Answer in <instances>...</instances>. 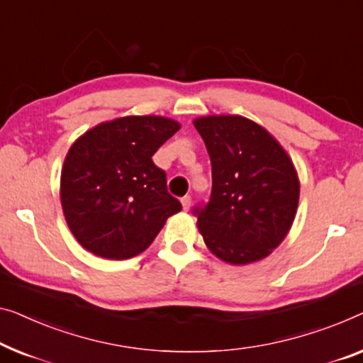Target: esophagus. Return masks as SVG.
<instances>
[{"mask_svg":"<svg viewBox=\"0 0 363 363\" xmlns=\"http://www.w3.org/2000/svg\"><path fill=\"white\" fill-rule=\"evenodd\" d=\"M181 203H182V208H184V210H189V208H191V205H192V199H191V196H184V197L181 199Z\"/></svg>","mask_w":363,"mask_h":363,"instance_id":"1","label":"esophagus"}]
</instances>
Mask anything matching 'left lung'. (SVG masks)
<instances>
[{"label":"left lung","mask_w":363,"mask_h":363,"mask_svg":"<svg viewBox=\"0 0 363 363\" xmlns=\"http://www.w3.org/2000/svg\"><path fill=\"white\" fill-rule=\"evenodd\" d=\"M212 161L208 202L192 208L205 245L221 261L269 256L289 233L300 199L295 166L266 128L241 116L194 121Z\"/></svg>","instance_id":"8db88e82"}]
</instances>
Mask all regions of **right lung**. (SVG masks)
<instances>
[{"mask_svg": "<svg viewBox=\"0 0 363 363\" xmlns=\"http://www.w3.org/2000/svg\"><path fill=\"white\" fill-rule=\"evenodd\" d=\"M181 128L158 116H128L91 128L72 145L62 169L67 223L84 250L130 259L153 242L182 205L167 192L153 156Z\"/></svg>", "mask_w": 363, "mask_h": 363, "instance_id": "1", "label": "right lung"}]
</instances>
